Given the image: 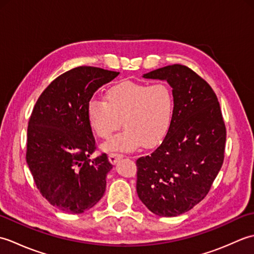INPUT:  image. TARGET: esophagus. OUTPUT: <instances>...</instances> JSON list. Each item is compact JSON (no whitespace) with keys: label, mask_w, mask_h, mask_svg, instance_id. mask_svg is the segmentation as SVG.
<instances>
[{"label":"esophagus","mask_w":254,"mask_h":254,"mask_svg":"<svg viewBox=\"0 0 254 254\" xmlns=\"http://www.w3.org/2000/svg\"><path fill=\"white\" fill-rule=\"evenodd\" d=\"M123 157V155L118 154V153H111L109 154V161L111 164H117L119 159H121Z\"/></svg>","instance_id":"1"}]
</instances>
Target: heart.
<instances>
[{
    "instance_id": "1",
    "label": "heart",
    "mask_w": 254,
    "mask_h": 254,
    "mask_svg": "<svg viewBox=\"0 0 254 254\" xmlns=\"http://www.w3.org/2000/svg\"><path fill=\"white\" fill-rule=\"evenodd\" d=\"M175 106L168 84L122 80L106 90L105 101L88 102L87 119L102 139H109L122 122L124 131L102 146L106 152L134 150L142 144L152 147L163 141L174 120Z\"/></svg>"
}]
</instances>
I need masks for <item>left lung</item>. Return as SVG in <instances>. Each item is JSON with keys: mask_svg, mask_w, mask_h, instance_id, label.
<instances>
[{"mask_svg": "<svg viewBox=\"0 0 254 254\" xmlns=\"http://www.w3.org/2000/svg\"><path fill=\"white\" fill-rule=\"evenodd\" d=\"M143 77L166 80L176 106L160 146L136 160V192L152 213L175 217L206 196L222 168L225 123L214 90L191 68L174 64Z\"/></svg>", "mask_w": 254, "mask_h": 254, "instance_id": "obj_1", "label": "left lung"}]
</instances>
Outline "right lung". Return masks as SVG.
Returning a JSON list of instances; mask_svg holds the SVG:
<instances>
[{
	"label": "right lung",
	"mask_w": 254,
	"mask_h": 254,
	"mask_svg": "<svg viewBox=\"0 0 254 254\" xmlns=\"http://www.w3.org/2000/svg\"><path fill=\"white\" fill-rule=\"evenodd\" d=\"M119 72L78 66L57 77L38 98L27 128L26 160L38 190L62 212L80 214L99 202L112 169L96 148L87 105Z\"/></svg>",
	"instance_id": "1"
}]
</instances>
